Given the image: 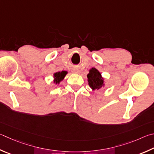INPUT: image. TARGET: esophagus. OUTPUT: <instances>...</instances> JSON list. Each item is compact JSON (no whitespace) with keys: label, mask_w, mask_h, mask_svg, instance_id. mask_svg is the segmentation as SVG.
Listing matches in <instances>:
<instances>
[{"label":"esophagus","mask_w":154,"mask_h":154,"mask_svg":"<svg viewBox=\"0 0 154 154\" xmlns=\"http://www.w3.org/2000/svg\"><path fill=\"white\" fill-rule=\"evenodd\" d=\"M72 72H73V73H79V71H78V70H76V69H75V70H73V71H72Z\"/></svg>","instance_id":"1"}]
</instances>
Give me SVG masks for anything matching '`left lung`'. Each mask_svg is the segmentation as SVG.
<instances>
[{
  "mask_svg": "<svg viewBox=\"0 0 154 154\" xmlns=\"http://www.w3.org/2000/svg\"><path fill=\"white\" fill-rule=\"evenodd\" d=\"M89 85L93 90H99L104 86V80L96 69L92 68L88 75Z\"/></svg>",
  "mask_w": 154,
  "mask_h": 154,
  "instance_id": "1",
  "label": "left lung"
}]
</instances>
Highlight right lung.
<instances>
[{"label": "right lung", "mask_w": 154, "mask_h": 154, "mask_svg": "<svg viewBox=\"0 0 154 154\" xmlns=\"http://www.w3.org/2000/svg\"><path fill=\"white\" fill-rule=\"evenodd\" d=\"M66 73H67V72L65 71H63L62 72H55V73L54 74V76L55 78L54 82H56V83H58L61 80L63 79Z\"/></svg>", "instance_id": "right-lung-1"}]
</instances>
